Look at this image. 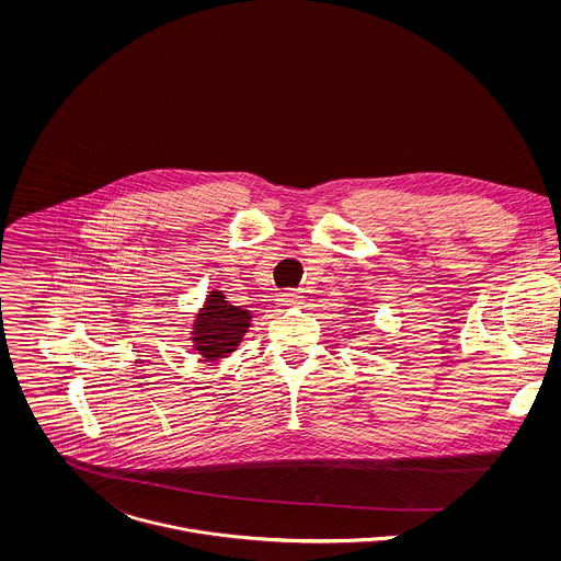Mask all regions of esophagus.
Here are the masks:
<instances>
[{
    "label": "esophagus",
    "instance_id": "1",
    "mask_svg": "<svg viewBox=\"0 0 561 561\" xmlns=\"http://www.w3.org/2000/svg\"><path fill=\"white\" fill-rule=\"evenodd\" d=\"M278 305L283 307H296V305H302V296L300 291H294V289H287L278 296Z\"/></svg>",
    "mask_w": 561,
    "mask_h": 561
}]
</instances>
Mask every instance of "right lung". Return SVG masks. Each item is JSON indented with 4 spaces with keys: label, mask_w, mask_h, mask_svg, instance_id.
I'll list each match as a JSON object with an SVG mask.
<instances>
[{
    "label": "right lung",
    "mask_w": 561,
    "mask_h": 561,
    "mask_svg": "<svg viewBox=\"0 0 561 561\" xmlns=\"http://www.w3.org/2000/svg\"><path fill=\"white\" fill-rule=\"evenodd\" d=\"M250 318V311L229 305L222 291H209L192 328L194 350L209 363L229 356L248 332Z\"/></svg>",
    "instance_id": "1"
}]
</instances>
